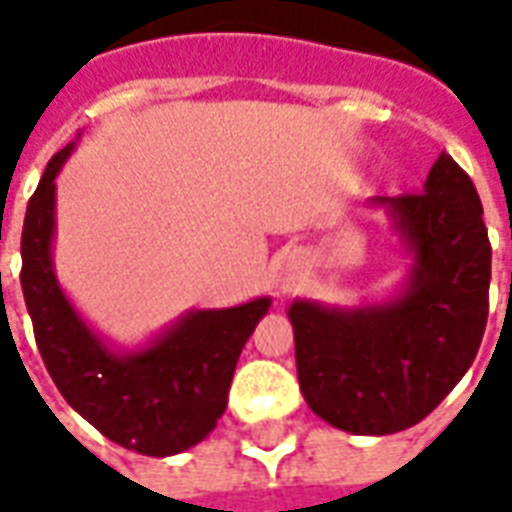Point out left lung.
I'll list each match as a JSON object with an SVG mask.
<instances>
[{"label":"left lung","mask_w":512,"mask_h":512,"mask_svg":"<svg viewBox=\"0 0 512 512\" xmlns=\"http://www.w3.org/2000/svg\"><path fill=\"white\" fill-rule=\"evenodd\" d=\"M406 252L386 299L351 307L293 299L288 318L307 406L332 428L386 436L417 425L472 367L491 285V244L474 183L447 153L419 194L370 197Z\"/></svg>","instance_id":"obj_1"}]
</instances>
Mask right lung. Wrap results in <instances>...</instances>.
<instances>
[{
  "mask_svg": "<svg viewBox=\"0 0 512 512\" xmlns=\"http://www.w3.org/2000/svg\"><path fill=\"white\" fill-rule=\"evenodd\" d=\"M76 142L79 134L49 161L21 233V290L40 356L68 406L106 439L150 458L178 455L216 428L238 356L271 296L183 312L134 348L95 332L54 271L57 175Z\"/></svg>",
  "mask_w": 512,
  "mask_h": 512,
  "instance_id": "1",
  "label": "right lung"
}]
</instances>
